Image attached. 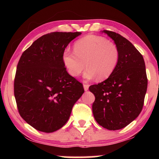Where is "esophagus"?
<instances>
[{
    "label": "esophagus",
    "mask_w": 159,
    "mask_h": 159,
    "mask_svg": "<svg viewBox=\"0 0 159 159\" xmlns=\"http://www.w3.org/2000/svg\"><path fill=\"white\" fill-rule=\"evenodd\" d=\"M83 88H84L85 91H87L88 90V88H89V85L87 84H83Z\"/></svg>",
    "instance_id": "1"
}]
</instances>
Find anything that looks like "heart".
Instances as JSON below:
<instances>
[{
	"label": "heart",
	"mask_w": 159,
	"mask_h": 159,
	"mask_svg": "<svg viewBox=\"0 0 159 159\" xmlns=\"http://www.w3.org/2000/svg\"><path fill=\"white\" fill-rule=\"evenodd\" d=\"M74 52L65 50L61 60L67 71L74 77L79 76L85 69L84 79L98 77L104 80L114 73L118 65L120 53L116 45L104 37L88 35L75 43Z\"/></svg>",
	"instance_id": "1"
}]
</instances>
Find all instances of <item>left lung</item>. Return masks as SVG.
<instances>
[{
  "instance_id": "8db88e82",
  "label": "left lung",
  "mask_w": 159,
  "mask_h": 159,
  "mask_svg": "<svg viewBox=\"0 0 159 159\" xmlns=\"http://www.w3.org/2000/svg\"><path fill=\"white\" fill-rule=\"evenodd\" d=\"M120 53L111 76L90 86L95 97L93 113L99 125L110 130L125 128L138 116L144 104L147 78L144 58L131 43L115 32L104 30Z\"/></svg>"
}]
</instances>
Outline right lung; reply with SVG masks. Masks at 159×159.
<instances>
[{"instance_id":"1","label":"right lung","mask_w":159,"mask_h":159,"mask_svg":"<svg viewBox=\"0 0 159 159\" xmlns=\"http://www.w3.org/2000/svg\"><path fill=\"white\" fill-rule=\"evenodd\" d=\"M81 32H52L22 53L14 83L21 118L36 130L52 133L68 121L83 85L67 73L61 60L67 45Z\"/></svg>"}]
</instances>
